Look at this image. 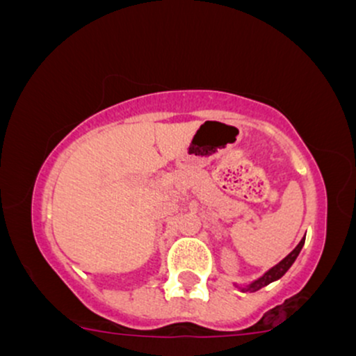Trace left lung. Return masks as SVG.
<instances>
[{
    "label": "left lung",
    "instance_id": "8db88e82",
    "mask_svg": "<svg viewBox=\"0 0 356 356\" xmlns=\"http://www.w3.org/2000/svg\"><path fill=\"white\" fill-rule=\"evenodd\" d=\"M305 238H306V236H305ZM305 238L300 241V244H298V246L293 249V251L289 252V254L286 256L283 261H280V263H277L276 266H273L271 269H268V271L264 273L263 276L257 277V280H254V281H252V283H249L246 286H238V284H236V286H238L241 291L254 293V291H257V289L264 288V286H268L269 283H273V281L280 280V277L284 276V273L288 271V269L291 268V264L296 261V257H298V254H300L301 248H303V244H305Z\"/></svg>",
    "mask_w": 356,
    "mask_h": 356
}]
</instances>
